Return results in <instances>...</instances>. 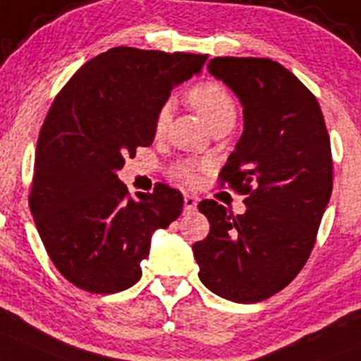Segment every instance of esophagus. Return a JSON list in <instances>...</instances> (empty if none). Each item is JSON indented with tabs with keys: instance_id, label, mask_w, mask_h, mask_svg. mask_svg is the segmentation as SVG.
Segmentation results:
<instances>
[{
	"instance_id": "esophagus-1",
	"label": "esophagus",
	"mask_w": 361,
	"mask_h": 361,
	"mask_svg": "<svg viewBox=\"0 0 361 361\" xmlns=\"http://www.w3.org/2000/svg\"><path fill=\"white\" fill-rule=\"evenodd\" d=\"M197 203H200V200H197L196 196H192V194H185L183 196V207L187 212H194L196 210Z\"/></svg>"
}]
</instances>
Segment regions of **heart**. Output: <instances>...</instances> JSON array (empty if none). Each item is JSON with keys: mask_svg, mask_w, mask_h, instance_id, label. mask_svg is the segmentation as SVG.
I'll list each match as a JSON object with an SVG mask.
<instances>
[{"mask_svg": "<svg viewBox=\"0 0 361 361\" xmlns=\"http://www.w3.org/2000/svg\"><path fill=\"white\" fill-rule=\"evenodd\" d=\"M188 103L204 117L214 131L221 128H231L235 119H237V101L233 94L222 85V83L214 82H201L192 87L187 92ZM171 119V103L165 101L160 104L154 116V135H161L169 124ZM203 165H197L194 161L181 160L171 167V176L181 185H194L197 181V173Z\"/></svg>", "mask_w": 361, "mask_h": 361, "instance_id": "1", "label": "heart"}]
</instances>
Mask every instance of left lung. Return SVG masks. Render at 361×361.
Instances as JSON below:
<instances>
[{
    "instance_id": "left-lung-1",
    "label": "left lung",
    "mask_w": 361,
    "mask_h": 361,
    "mask_svg": "<svg viewBox=\"0 0 361 361\" xmlns=\"http://www.w3.org/2000/svg\"><path fill=\"white\" fill-rule=\"evenodd\" d=\"M208 71L244 106V133L219 185L245 196V214L201 201L210 233L192 251L208 290L247 305L305 267L333 190L331 144L315 96L281 63L217 56Z\"/></svg>"
}]
</instances>
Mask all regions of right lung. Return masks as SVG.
I'll use <instances>...</instances> for the list:
<instances>
[{
  "mask_svg": "<svg viewBox=\"0 0 361 361\" xmlns=\"http://www.w3.org/2000/svg\"><path fill=\"white\" fill-rule=\"evenodd\" d=\"M207 59L119 46L83 63L56 94L37 140L28 204L49 258L74 287L130 288L153 231L180 217V192L158 183L135 200L117 171L151 146L160 104Z\"/></svg>",
  "mask_w": 361,
  "mask_h": 361,
  "instance_id": "right-lung-1",
  "label": "right lung"
}]
</instances>
